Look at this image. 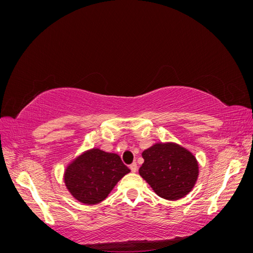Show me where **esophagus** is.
I'll return each instance as SVG.
<instances>
[{
    "mask_svg": "<svg viewBox=\"0 0 253 253\" xmlns=\"http://www.w3.org/2000/svg\"><path fill=\"white\" fill-rule=\"evenodd\" d=\"M129 169H131V171L133 173H135L137 171V164L136 163H133L132 165H129Z\"/></svg>",
    "mask_w": 253,
    "mask_h": 253,
    "instance_id": "1",
    "label": "esophagus"
}]
</instances>
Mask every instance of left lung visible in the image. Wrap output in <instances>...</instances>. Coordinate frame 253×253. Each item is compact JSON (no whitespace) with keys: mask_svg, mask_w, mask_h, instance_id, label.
Here are the masks:
<instances>
[{"mask_svg":"<svg viewBox=\"0 0 253 253\" xmlns=\"http://www.w3.org/2000/svg\"><path fill=\"white\" fill-rule=\"evenodd\" d=\"M144 163L139 174L154 192L169 201L186 196L198 177L195 156L174 142H158L142 152Z\"/></svg>","mask_w":253,"mask_h":253,"instance_id":"obj_1","label":"left lung"}]
</instances>
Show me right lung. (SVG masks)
I'll list each match as a JSON object with an SVG mask.
<instances>
[{"label": "right lung", "instance_id": "obj_1", "mask_svg": "<svg viewBox=\"0 0 253 253\" xmlns=\"http://www.w3.org/2000/svg\"><path fill=\"white\" fill-rule=\"evenodd\" d=\"M129 171L119 155L94 148L83 152L67 166L64 182L76 200L96 205L105 200Z\"/></svg>", "mask_w": 253, "mask_h": 253}]
</instances>
